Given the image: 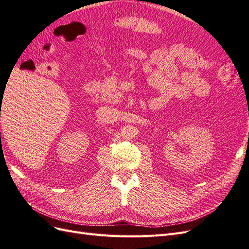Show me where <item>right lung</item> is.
<instances>
[{"mask_svg":"<svg viewBox=\"0 0 249 249\" xmlns=\"http://www.w3.org/2000/svg\"><path fill=\"white\" fill-rule=\"evenodd\" d=\"M0 134H1V133H0Z\"/></svg>","mask_w":249,"mask_h":249,"instance_id":"1","label":"right lung"}]
</instances>
